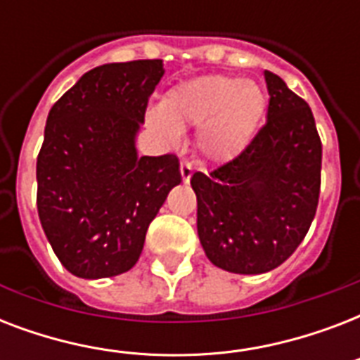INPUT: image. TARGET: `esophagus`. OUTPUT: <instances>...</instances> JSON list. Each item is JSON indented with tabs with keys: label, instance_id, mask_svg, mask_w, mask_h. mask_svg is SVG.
<instances>
[{
	"label": "esophagus",
	"instance_id": "1",
	"mask_svg": "<svg viewBox=\"0 0 360 360\" xmlns=\"http://www.w3.org/2000/svg\"><path fill=\"white\" fill-rule=\"evenodd\" d=\"M181 177H183V183H188L192 177V164L181 162Z\"/></svg>",
	"mask_w": 360,
	"mask_h": 360
}]
</instances>
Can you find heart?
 <instances>
[{
    "mask_svg": "<svg viewBox=\"0 0 360 360\" xmlns=\"http://www.w3.org/2000/svg\"><path fill=\"white\" fill-rule=\"evenodd\" d=\"M265 93L256 82L231 76H200L169 89L160 106L147 110V127L168 141L181 127H198L196 146L213 162L236 158L256 134L265 114Z\"/></svg>",
    "mask_w": 360,
    "mask_h": 360,
    "instance_id": "1",
    "label": "heart"
}]
</instances>
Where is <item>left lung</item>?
<instances>
[{
  "instance_id": "obj_1",
  "label": "left lung",
  "mask_w": 360,
  "mask_h": 360,
  "mask_svg": "<svg viewBox=\"0 0 360 360\" xmlns=\"http://www.w3.org/2000/svg\"><path fill=\"white\" fill-rule=\"evenodd\" d=\"M267 121L245 151L196 174L198 237L209 262L236 274L273 271L301 245L321 183V141L312 110L265 70Z\"/></svg>"
}]
</instances>
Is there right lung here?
I'll return each instance as SVG.
<instances>
[{"mask_svg":"<svg viewBox=\"0 0 360 360\" xmlns=\"http://www.w3.org/2000/svg\"><path fill=\"white\" fill-rule=\"evenodd\" d=\"M162 59L86 72L48 114L37 158V209L56 256L78 278L117 276L181 183L175 155L140 157L136 138Z\"/></svg>","mask_w":360,"mask_h":360,"instance_id":"obj_1","label":"right lung"}]
</instances>
